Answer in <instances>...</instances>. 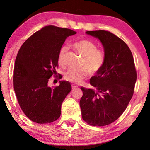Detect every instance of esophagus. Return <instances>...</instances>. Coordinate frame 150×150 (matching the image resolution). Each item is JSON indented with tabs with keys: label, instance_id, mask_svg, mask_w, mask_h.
<instances>
[{
	"label": "esophagus",
	"instance_id": "1",
	"mask_svg": "<svg viewBox=\"0 0 150 150\" xmlns=\"http://www.w3.org/2000/svg\"><path fill=\"white\" fill-rule=\"evenodd\" d=\"M71 88H72L73 90H75V89L77 88L78 87H77V86H76V85H75V84H72V85H71Z\"/></svg>",
	"mask_w": 150,
	"mask_h": 150
}]
</instances>
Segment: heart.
Instances as JSON below:
<instances>
[{
  "mask_svg": "<svg viewBox=\"0 0 150 150\" xmlns=\"http://www.w3.org/2000/svg\"><path fill=\"white\" fill-rule=\"evenodd\" d=\"M72 46L77 52L83 56L81 60L82 68L70 69L64 73V79L66 81L80 83L84 79L87 77L89 73L93 75L98 73L103 68L106 62V55L103 50L97 48V45L93 41L87 39H82L75 41ZM68 47L65 45L60 46L57 55V60L59 64H64V58Z\"/></svg>",
  "mask_w": 150,
  "mask_h": 150,
  "instance_id": "obj_1",
  "label": "heart"
}]
</instances>
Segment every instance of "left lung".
Here are the masks:
<instances>
[{
	"instance_id": "obj_1",
	"label": "left lung",
	"mask_w": 150,
	"mask_h": 150,
	"mask_svg": "<svg viewBox=\"0 0 150 150\" xmlns=\"http://www.w3.org/2000/svg\"><path fill=\"white\" fill-rule=\"evenodd\" d=\"M98 38L104 48L103 68L90 79L95 90L81 87L82 117L93 126H104L115 121L123 113L134 93L137 71L128 45L110 31H88Z\"/></svg>"
}]
</instances>
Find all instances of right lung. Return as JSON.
<instances>
[{
    "label": "right lung",
    "instance_id": "obj_1",
    "mask_svg": "<svg viewBox=\"0 0 150 150\" xmlns=\"http://www.w3.org/2000/svg\"><path fill=\"white\" fill-rule=\"evenodd\" d=\"M77 33L68 28L44 26L22 44L15 59L13 88L21 110L31 120L38 124L51 123L59 119L61 105L71 90L65 81L59 86H48L58 68L57 55L69 36ZM59 74V73H58Z\"/></svg>",
    "mask_w": 150,
    "mask_h": 150
}]
</instances>
